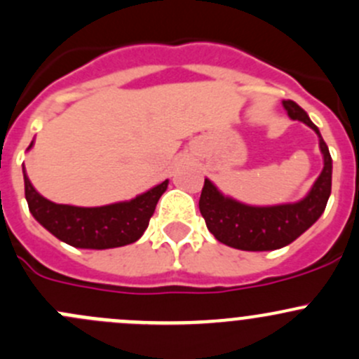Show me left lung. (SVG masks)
Masks as SVG:
<instances>
[{"instance_id": "left-lung-1", "label": "left lung", "mask_w": 359, "mask_h": 359, "mask_svg": "<svg viewBox=\"0 0 359 359\" xmlns=\"http://www.w3.org/2000/svg\"><path fill=\"white\" fill-rule=\"evenodd\" d=\"M283 107L292 119L306 123L318 133L323 153V170L313 189L299 203L276 206H248L222 196L217 187L205 179L200 196V212L210 233L220 241L238 250L264 252L278 250L295 241L309 229L325 212L332 193V156L320 130L307 112L293 100H283Z\"/></svg>"}]
</instances>
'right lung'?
Returning a JSON list of instances; mask_svg holds the SVG:
<instances>
[{
  "instance_id": "right-lung-1",
  "label": "right lung",
  "mask_w": 359,
  "mask_h": 359,
  "mask_svg": "<svg viewBox=\"0 0 359 359\" xmlns=\"http://www.w3.org/2000/svg\"><path fill=\"white\" fill-rule=\"evenodd\" d=\"M24 184L29 212L53 236L76 248L104 250L125 247L142 236L149 226L158 200L166 191L168 180L132 201L95 206V208L57 205L48 201L32 187L31 180L25 175V170Z\"/></svg>"
}]
</instances>
